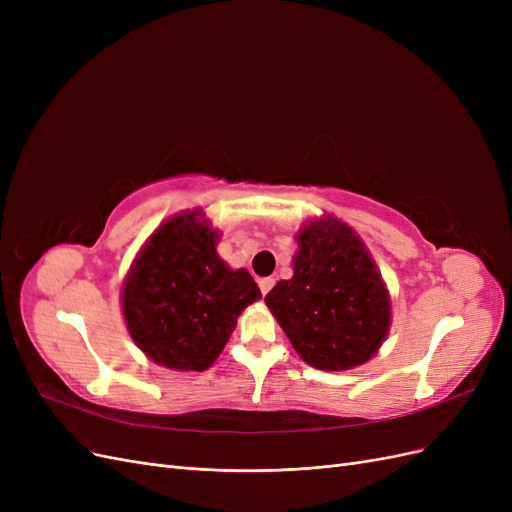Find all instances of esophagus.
<instances>
[{"label": "esophagus", "instance_id": "1", "mask_svg": "<svg viewBox=\"0 0 512 512\" xmlns=\"http://www.w3.org/2000/svg\"><path fill=\"white\" fill-rule=\"evenodd\" d=\"M273 284H275L273 277H262V280L258 282V286H260V292H262V294H267V292L273 288Z\"/></svg>", "mask_w": 512, "mask_h": 512}]
</instances>
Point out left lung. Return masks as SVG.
I'll return each instance as SVG.
<instances>
[{"instance_id":"left-lung-1","label":"left lung","mask_w":512,"mask_h":512,"mask_svg":"<svg viewBox=\"0 0 512 512\" xmlns=\"http://www.w3.org/2000/svg\"><path fill=\"white\" fill-rule=\"evenodd\" d=\"M292 258L294 275L265 303L301 359L344 371L367 363L391 327V297L356 232L331 215L305 224Z\"/></svg>"}]
</instances>
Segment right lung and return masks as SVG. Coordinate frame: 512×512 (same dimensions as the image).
<instances>
[{"label": "right lung", "instance_id": "right-lung-1", "mask_svg": "<svg viewBox=\"0 0 512 512\" xmlns=\"http://www.w3.org/2000/svg\"><path fill=\"white\" fill-rule=\"evenodd\" d=\"M220 232L203 213L164 222L138 252L123 282L121 309L134 344L153 363L205 371L224 350L243 309L260 299L245 269L215 252Z\"/></svg>", "mask_w": 512, "mask_h": 512}]
</instances>
